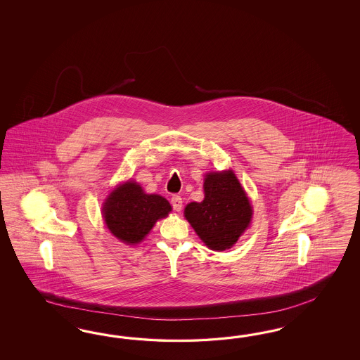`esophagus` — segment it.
Listing matches in <instances>:
<instances>
[{
	"label": "esophagus",
	"mask_w": 360,
	"mask_h": 360,
	"mask_svg": "<svg viewBox=\"0 0 360 360\" xmlns=\"http://www.w3.org/2000/svg\"><path fill=\"white\" fill-rule=\"evenodd\" d=\"M182 205H184L182 198L179 195H173V198H172V206H173L176 212H179L182 210Z\"/></svg>",
	"instance_id": "esophagus-1"
}]
</instances>
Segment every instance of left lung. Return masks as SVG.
<instances>
[{"instance_id": "8db88e82", "label": "left lung", "mask_w": 360, "mask_h": 360, "mask_svg": "<svg viewBox=\"0 0 360 360\" xmlns=\"http://www.w3.org/2000/svg\"><path fill=\"white\" fill-rule=\"evenodd\" d=\"M205 199L185 207V218L212 251L229 250L252 220L251 202L232 170L205 176Z\"/></svg>"}]
</instances>
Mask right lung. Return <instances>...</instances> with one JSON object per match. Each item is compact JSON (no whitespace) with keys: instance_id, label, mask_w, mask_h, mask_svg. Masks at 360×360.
<instances>
[{"instance_id":"add662e5","label":"right lung","mask_w":360,"mask_h":360,"mask_svg":"<svg viewBox=\"0 0 360 360\" xmlns=\"http://www.w3.org/2000/svg\"><path fill=\"white\" fill-rule=\"evenodd\" d=\"M170 211L172 206L164 196L146 194L134 181L117 186L101 208L110 233L129 245L141 243L155 221L166 218Z\"/></svg>"}]
</instances>
